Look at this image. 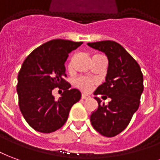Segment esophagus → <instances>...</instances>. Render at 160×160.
<instances>
[{
  "label": "esophagus",
  "instance_id": "34e87169",
  "mask_svg": "<svg viewBox=\"0 0 160 160\" xmlns=\"http://www.w3.org/2000/svg\"><path fill=\"white\" fill-rule=\"evenodd\" d=\"M89 98V95L86 94H82V99H83V100H86V99H88Z\"/></svg>",
  "mask_w": 160,
  "mask_h": 160
}]
</instances>
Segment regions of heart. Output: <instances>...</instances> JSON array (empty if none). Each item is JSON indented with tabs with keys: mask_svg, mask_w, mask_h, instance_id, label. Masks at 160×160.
Wrapping results in <instances>:
<instances>
[{
	"mask_svg": "<svg viewBox=\"0 0 160 160\" xmlns=\"http://www.w3.org/2000/svg\"><path fill=\"white\" fill-rule=\"evenodd\" d=\"M71 66L72 64H70V66ZM74 84L76 87H78L83 91H88L91 89L92 86L94 84V80L88 77H79L75 79Z\"/></svg>",
	"mask_w": 160,
	"mask_h": 160,
	"instance_id": "obj_1",
	"label": "heart"
}]
</instances>
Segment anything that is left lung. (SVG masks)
Listing matches in <instances>:
<instances>
[{"instance_id": "1", "label": "left lung", "mask_w": 160, "mask_h": 160, "mask_svg": "<svg viewBox=\"0 0 160 160\" xmlns=\"http://www.w3.org/2000/svg\"><path fill=\"white\" fill-rule=\"evenodd\" d=\"M88 46L107 55L108 69L106 81L94 92L111 99L108 104L94 97L98 108L90 115L94 129L101 135L112 137L125 129L140 105L143 92V75L140 66L119 43L114 41L88 42Z\"/></svg>"}]
</instances>
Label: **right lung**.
<instances>
[{
  "label": "right lung",
  "instance_id": "add662e5",
  "mask_svg": "<svg viewBox=\"0 0 160 160\" xmlns=\"http://www.w3.org/2000/svg\"><path fill=\"white\" fill-rule=\"evenodd\" d=\"M82 42L51 40L32 51L18 72L17 93L21 112L30 126L42 133H51L65 124L81 92L71 88L64 79L68 54ZM54 88L64 92L59 100L52 94Z\"/></svg>",
  "mask_w": 160,
  "mask_h": 160
}]
</instances>
